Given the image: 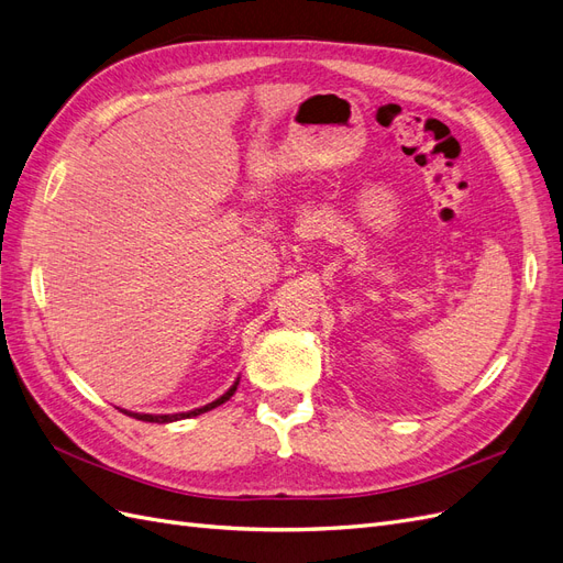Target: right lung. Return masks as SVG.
<instances>
[{
	"label": "right lung",
	"mask_w": 563,
	"mask_h": 563,
	"mask_svg": "<svg viewBox=\"0 0 563 563\" xmlns=\"http://www.w3.org/2000/svg\"><path fill=\"white\" fill-rule=\"evenodd\" d=\"M235 388H239V380H235V384H233L222 397H217L214 402H210V405H206V407H198V409H194V411H183V413H133V411H125V409H121V411L133 416V419H137V421H147V423H173V421H179V419H191V416H198V413H203V411H210V409H214V407L224 405V402L229 400V397L235 393Z\"/></svg>",
	"instance_id": "obj_1"
}]
</instances>
